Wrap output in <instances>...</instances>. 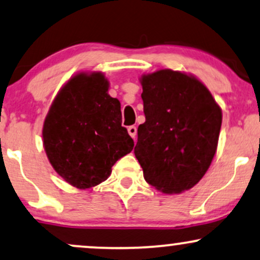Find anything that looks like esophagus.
I'll return each instance as SVG.
<instances>
[{"mask_svg": "<svg viewBox=\"0 0 260 260\" xmlns=\"http://www.w3.org/2000/svg\"><path fill=\"white\" fill-rule=\"evenodd\" d=\"M128 133H129V136L132 137V138L136 140V137H137V127L136 126H129L128 127Z\"/></svg>", "mask_w": 260, "mask_h": 260, "instance_id": "esophagus-1", "label": "esophagus"}]
</instances>
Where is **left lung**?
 <instances>
[{"instance_id": "1", "label": "left lung", "mask_w": 260, "mask_h": 260, "mask_svg": "<svg viewBox=\"0 0 260 260\" xmlns=\"http://www.w3.org/2000/svg\"><path fill=\"white\" fill-rule=\"evenodd\" d=\"M145 122L134 155L144 179L165 193L191 189L211 166L221 127V109L192 75L170 69L143 75Z\"/></svg>"}]
</instances>
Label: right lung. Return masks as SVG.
I'll return each mask as SVG.
<instances>
[{"instance_id":"1","label":"right lung","mask_w":260,"mask_h":260,"mask_svg":"<svg viewBox=\"0 0 260 260\" xmlns=\"http://www.w3.org/2000/svg\"><path fill=\"white\" fill-rule=\"evenodd\" d=\"M108 90L104 74L75 75L59 90L43 123L47 157L77 189L108 179L112 166L133 150V139L121 124L120 102Z\"/></svg>"}]
</instances>
